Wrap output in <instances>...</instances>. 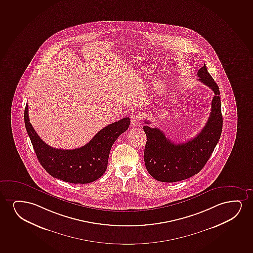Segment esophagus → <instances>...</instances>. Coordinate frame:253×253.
<instances>
[{
    "instance_id": "obj_1",
    "label": "esophagus",
    "mask_w": 253,
    "mask_h": 253,
    "mask_svg": "<svg viewBox=\"0 0 253 253\" xmlns=\"http://www.w3.org/2000/svg\"><path fill=\"white\" fill-rule=\"evenodd\" d=\"M140 119H141V117L137 113H135V114H133L131 116V118H130V121H131V125L133 126H135V125H137L138 122L140 121Z\"/></svg>"
}]
</instances>
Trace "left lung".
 <instances>
[{"mask_svg":"<svg viewBox=\"0 0 253 253\" xmlns=\"http://www.w3.org/2000/svg\"><path fill=\"white\" fill-rule=\"evenodd\" d=\"M198 81L214 92L210 118L202 131L184 143L175 144L166 137L160 128L144 126L147 142L145 146V166L148 173L156 180L173 183L184 180L198 173L213 153L222 131V114L220 90L208 72L207 67L199 69ZM145 124L150 122L145 121Z\"/></svg>","mask_w":253,"mask_h":253,"instance_id":"8db88e82","label":"left lung"}]
</instances>
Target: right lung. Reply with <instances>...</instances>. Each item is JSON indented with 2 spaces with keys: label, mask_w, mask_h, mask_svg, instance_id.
Wrapping results in <instances>:
<instances>
[{
  "label": "right lung",
  "mask_w": 253,
  "mask_h": 253,
  "mask_svg": "<svg viewBox=\"0 0 253 253\" xmlns=\"http://www.w3.org/2000/svg\"><path fill=\"white\" fill-rule=\"evenodd\" d=\"M24 119L40 164L53 177L72 184H88L105 173L112 145L130 124L129 118H122L102 128L82 148L67 150L52 148L39 136L30 123L28 105Z\"/></svg>",
  "instance_id": "obj_1"
}]
</instances>
